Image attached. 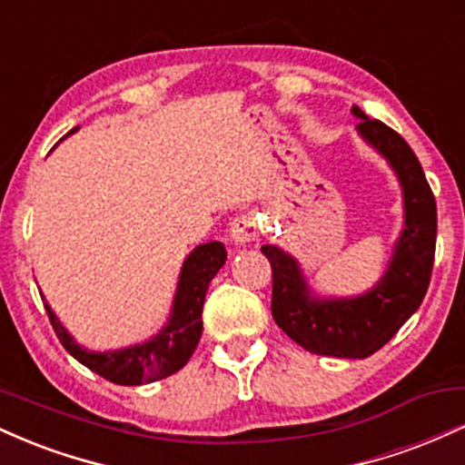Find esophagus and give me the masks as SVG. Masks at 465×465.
Instances as JSON below:
<instances>
[{
	"mask_svg": "<svg viewBox=\"0 0 465 465\" xmlns=\"http://www.w3.org/2000/svg\"><path fill=\"white\" fill-rule=\"evenodd\" d=\"M229 238L236 247H247V244L258 240V225H255V218L251 214H242L233 218L232 227H229Z\"/></svg>",
	"mask_w": 465,
	"mask_h": 465,
	"instance_id": "1",
	"label": "esophagus"
}]
</instances>
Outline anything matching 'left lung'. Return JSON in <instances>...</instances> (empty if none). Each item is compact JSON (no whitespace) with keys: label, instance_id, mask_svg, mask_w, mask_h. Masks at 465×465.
Masks as SVG:
<instances>
[{"label":"left lung","instance_id":"1","mask_svg":"<svg viewBox=\"0 0 465 465\" xmlns=\"http://www.w3.org/2000/svg\"><path fill=\"white\" fill-rule=\"evenodd\" d=\"M356 133L389 163L402 188V229L385 273L370 291L350 297L314 292L300 260L275 244L262 253L273 269L275 323L303 350L334 359H367L420 308L430 282L437 238V207L424 170L396 131L351 106Z\"/></svg>","mask_w":465,"mask_h":465}]
</instances>
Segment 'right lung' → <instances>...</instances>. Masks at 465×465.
Returning <instances> with one entry per match:
<instances>
[{"instance_id": "right-lung-1", "label": "right lung", "mask_w": 465, "mask_h": 465, "mask_svg": "<svg viewBox=\"0 0 465 465\" xmlns=\"http://www.w3.org/2000/svg\"><path fill=\"white\" fill-rule=\"evenodd\" d=\"M76 131L78 126L69 131L67 135ZM225 260V244L218 242V240H212V242L199 244V247L192 249L188 258L181 264L177 291H174L168 322L151 339L129 345V348L106 351L84 348L67 332V328L61 323V319L56 317L44 297L47 317H50L52 328H54L63 348L78 362H83L84 367H89V370L106 378V381L115 382V385H148V382L173 376L174 371L185 367V362L194 354L203 334L201 314L207 286L214 280L218 271L223 269Z\"/></svg>"}]
</instances>
